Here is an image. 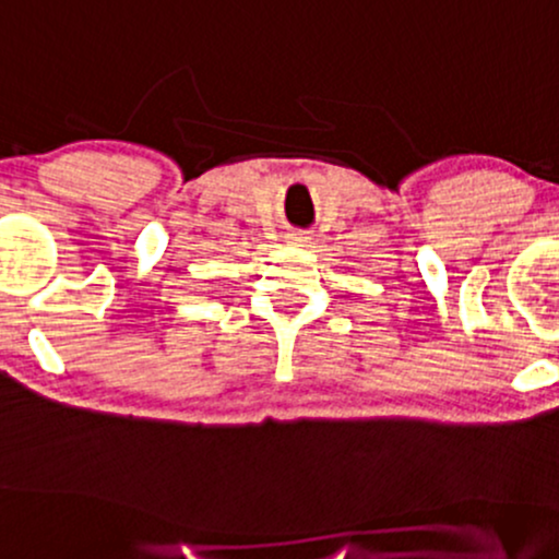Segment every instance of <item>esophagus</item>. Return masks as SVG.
Returning <instances> with one entry per match:
<instances>
[{"instance_id": "34e87169", "label": "esophagus", "mask_w": 559, "mask_h": 559, "mask_svg": "<svg viewBox=\"0 0 559 559\" xmlns=\"http://www.w3.org/2000/svg\"><path fill=\"white\" fill-rule=\"evenodd\" d=\"M287 238H290V243H295V246H306L308 240H311V236H308L306 230H293V233H287Z\"/></svg>"}]
</instances>
